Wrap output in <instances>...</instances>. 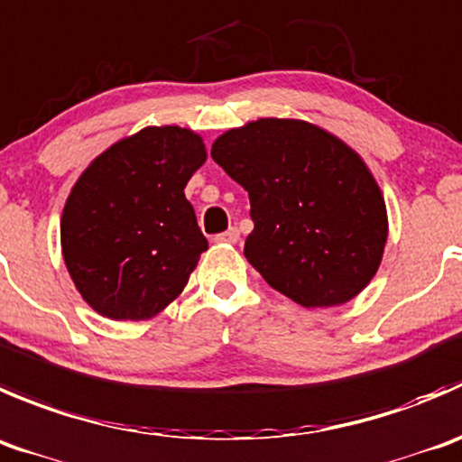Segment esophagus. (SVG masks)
Segmentation results:
<instances>
[{"instance_id": "1", "label": "esophagus", "mask_w": 462, "mask_h": 462, "mask_svg": "<svg viewBox=\"0 0 462 462\" xmlns=\"http://www.w3.org/2000/svg\"><path fill=\"white\" fill-rule=\"evenodd\" d=\"M237 240H240V231H237L236 226H231V229L217 233L216 236V242H229V245H236Z\"/></svg>"}]
</instances>
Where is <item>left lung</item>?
Masks as SVG:
<instances>
[{
  "label": "left lung",
  "instance_id": "obj_1",
  "mask_svg": "<svg viewBox=\"0 0 462 462\" xmlns=\"http://www.w3.org/2000/svg\"><path fill=\"white\" fill-rule=\"evenodd\" d=\"M211 157L249 193L245 255L305 308L355 299L380 267L386 207L366 163L321 127L260 118L229 130Z\"/></svg>",
  "mask_w": 462,
  "mask_h": 462
}]
</instances>
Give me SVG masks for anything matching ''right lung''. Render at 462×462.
<instances>
[{"mask_svg":"<svg viewBox=\"0 0 462 462\" xmlns=\"http://www.w3.org/2000/svg\"><path fill=\"white\" fill-rule=\"evenodd\" d=\"M204 162L195 132L145 127L82 172L62 213V255L96 312L141 321L184 290L208 249L184 195Z\"/></svg>","mask_w":462,"mask_h":462,"instance_id":"add662e5","label":"right lung"}]
</instances>
